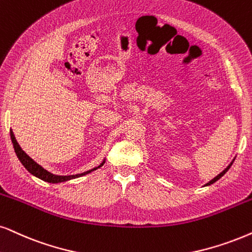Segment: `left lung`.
I'll list each match as a JSON object with an SVG mask.
<instances>
[{
  "instance_id": "1",
  "label": "left lung",
  "mask_w": 252,
  "mask_h": 252,
  "mask_svg": "<svg viewBox=\"0 0 252 252\" xmlns=\"http://www.w3.org/2000/svg\"><path fill=\"white\" fill-rule=\"evenodd\" d=\"M234 160H235V159H234ZM234 160H232V161H231V163H230V164H229V165H228V166H227V167H225V168H224V170H223V171H222V172H221V173H220V174H219V176H216V177L214 178V179H212L211 181H209V183H207V184L205 185V186H209V185L214 184V183H215V181H218V180H219V179H220V178H221V177H223V176H224V174H225V172H227V171L229 170V168H230V166H231V165H232V163H234Z\"/></svg>"
}]
</instances>
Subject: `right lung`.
<instances>
[{"label": "right lung", "instance_id": "right-lung-1", "mask_svg": "<svg viewBox=\"0 0 252 252\" xmlns=\"http://www.w3.org/2000/svg\"><path fill=\"white\" fill-rule=\"evenodd\" d=\"M10 138H11L12 145H14V150H15V152H16V156H17L18 159H20L21 163L23 164V166L27 168V170L30 172L31 174H33L34 177L39 178V179L44 180V181H47V183L58 184V183H63V181H67V180H71V179H75V178H79V177H81V176H85V174H87V173H91L92 171L96 170V168L101 167L104 164V160H103L102 164H101L100 166L95 167V168H93V170H91V171L84 172V173L74 174V176H56V174L50 173V172L46 171L45 168L41 167L40 165L37 164L32 158H30L27 154H25L23 150H22L20 144H18V143H17V141H16L15 135H14V132H12V131H10Z\"/></svg>", "mask_w": 252, "mask_h": 252}]
</instances>
